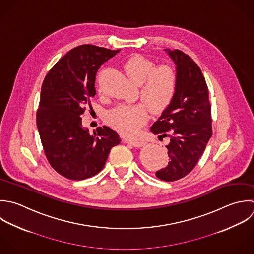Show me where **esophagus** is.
I'll list each match as a JSON object with an SVG mask.
<instances>
[{"label":"esophagus","mask_w":254,"mask_h":254,"mask_svg":"<svg viewBox=\"0 0 254 254\" xmlns=\"http://www.w3.org/2000/svg\"><path fill=\"white\" fill-rule=\"evenodd\" d=\"M128 143H130L134 147H142L143 145H145V142L141 140H129Z\"/></svg>","instance_id":"esophagus-1"}]
</instances>
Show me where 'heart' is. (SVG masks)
<instances>
[{
    "mask_svg": "<svg viewBox=\"0 0 254 254\" xmlns=\"http://www.w3.org/2000/svg\"><path fill=\"white\" fill-rule=\"evenodd\" d=\"M127 76L139 84L141 99L155 112H161L172 101L176 90V74L166 65L154 64L141 55H133L124 63ZM149 110L143 103L121 106L108 115V122L125 135H134L146 123Z\"/></svg>",
    "mask_w": 254,
    "mask_h": 254,
    "instance_id": "1",
    "label": "heart"
}]
</instances>
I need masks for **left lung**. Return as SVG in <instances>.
I'll return each instance as SVG.
<instances>
[{
    "label": "left lung",
    "mask_w": 254,
    "mask_h": 254,
    "mask_svg": "<svg viewBox=\"0 0 254 254\" xmlns=\"http://www.w3.org/2000/svg\"><path fill=\"white\" fill-rule=\"evenodd\" d=\"M176 66V90L170 104L150 127L165 137L169 162L157 178L171 182L185 177L197 165L212 136L211 105L205 77L195 61L184 52L164 49Z\"/></svg>",
    "instance_id": "1"
}]
</instances>
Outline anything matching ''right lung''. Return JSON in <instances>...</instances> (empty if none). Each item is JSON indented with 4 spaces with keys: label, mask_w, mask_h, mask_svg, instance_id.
<instances>
[{
    "label": "right lung",
    "mask_w": 254,
    "mask_h": 254,
    "mask_svg": "<svg viewBox=\"0 0 254 254\" xmlns=\"http://www.w3.org/2000/svg\"><path fill=\"white\" fill-rule=\"evenodd\" d=\"M119 51L79 45L59 59L42 83L37 129L51 167L68 179L84 180L98 174L112 147L121 143L120 135L108 127L90 133L80 117L96 95L98 69Z\"/></svg>",
    "instance_id": "add662e5"
}]
</instances>
